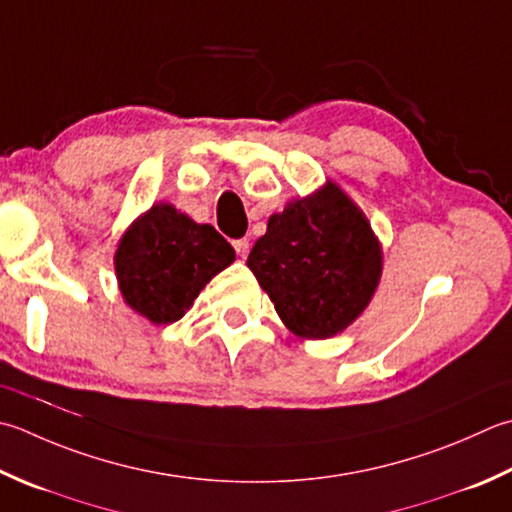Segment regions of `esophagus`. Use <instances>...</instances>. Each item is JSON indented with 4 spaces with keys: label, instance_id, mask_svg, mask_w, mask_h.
<instances>
[{
    "label": "esophagus",
    "instance_id": "obj_1",
    "mask_svg": "<svg viewBox=\"0 0 512 512\" xmlns=\"http://www.w3.org/2000/svg\"><path fill=\"white\" fill-rule=\"evenodd\" d=\"M233 246H235L239 257H242V259L248 257V253H250V242H248V239H235Z\"/></svg>",
    "mask_w": 512,
    "mask_h": 512
}]
</instances>
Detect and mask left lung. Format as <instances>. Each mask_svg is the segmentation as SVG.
Masks as SVG:
<instances>
[{"mask_svg": "<svg viewBox=\"0 0 512 512\" xmlns=\"http://www.w3.org/2000/svg\"><path fill=\"white\" fill-rule=\"evenodd\" d=\"M246 264L290 333L330 339L368 308L384 250L364 210L326 179L270 215Z\"/></svg>", "mask_w": 512, "mask_h": 512, "instance_id": "8db88e82", "label": "left lung"}]
</instances>
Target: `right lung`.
Returning a JSON list of instances; mask_svg holds the SVG:
<instances>
[{
    "mask_svg": "<svg viewBox=\"0 0 512 512\" xmlns=\"http://www.w3.org/2000/svg\"><path fill=\"white\" fill-rule=\"evenodd\" d=\"M113 262L124 302L159 326L184 317L210 279L235 262V248L210 224L157 202L124 230Z\"/></svg>",
    "mask_w": 512,
    "mask_h": 512,
    "instance_id": "add662e5",
    "label": "right lung"
}]
</instances>
